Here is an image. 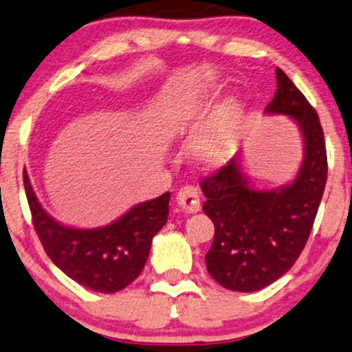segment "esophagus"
<instances>
[{
	"label": "esophagus",
	"mask_w": 352,
	"mask_h": 352,
	"mask_svg": "<svg viewBox=\"0 0 352 352\" xmlns=\"http://www.w3.org/2000/svg\"><path fill=\"white\" fill-rule=\"evenodd\" d=\"M177 204H179L182 211L186 212V214L198 212L199 208H201L198 190L195 186H184V188H180L179 193H177Z\"/></svg>",
	"instance_id": "34e87169"
}]
</instances>
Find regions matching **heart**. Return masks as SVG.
Listing matches in <instances>:
<instances>
[{"label": "heart", "instance_id": "obj_1", "mask_svg": "<svg viewBox=\"0 0 352 352\" xmlns=\"http://www.w3.org/2000/svg\"><path fill=\"white\" fill-rule=\"evenodd\" d=\"M237 141V105L228 100L199 124L188 141L190 159L201 168H219L229 162Z\"/></svg>", "mask_w": 352, "mask_h": 352}]
</instances>
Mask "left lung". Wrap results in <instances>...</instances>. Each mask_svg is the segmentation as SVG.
Masks as SVG:
<instances>
[{"label": "left lung", "mask_w": 352, "mask_h": 352, "mask_svg": "<svg viewBox=\"0 0 352 352\" xmlns=\"http://www.w3.org/2000/svg\"><path fill=\"white\" fill-rule=\"evenodd\" d=\"M278 89L265 113L294 120L304 141L296 179L258 190L242 170L240 154L201 182L203 211L214 224L204 256L208 273L222 287L260 291L286 274L304 250L327 184V149L320 118L296 84L276 69Z\"/></svg>", "instance_id": "obj_1"}]
</instances>
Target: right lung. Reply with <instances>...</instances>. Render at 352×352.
I'll return each instance as SVG.
<instances>
[{
  "mask_svg": "<svg viewBox=\"0 0 352 352\" xmlns=\"http://www.w3.org/2000/svg\"><path fill=\"white\" fill-rule=\"evenodd\" d=\"M24 186L35 232L48 258L73 281L102 294L118 292L135 281L154 235L167 222L170 193L136 204L104 228H68L42 208L25 170Z\"/></svg>",
  "mask_w": 352,
  "mask_h": 352,
  "instance_id": "add662e5",
  "label": "right lung"
}]
</instances>
